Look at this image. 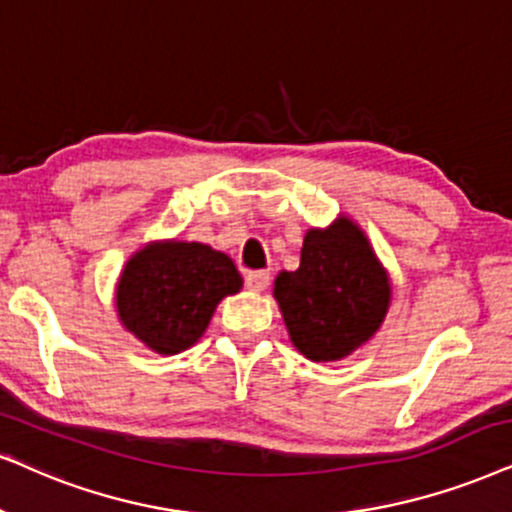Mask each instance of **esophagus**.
<instances>
[{"mask_svg":"<svg viewBox=\"0 0 512 512\" xmlns=\"http://www.w3.org/2000/svg\"><path fill=\"white\" fill-rule=\"evenodd\" d=\"M269 281H271L269 271H248V274H245V286L250 290H257V293L267 288Z\"/></svg>","mask_w":512,"mask_h":512,"instance_id":"obj_1","label":"esophagus"}]
</instances>
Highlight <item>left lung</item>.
<instances>
[{
	"instance_id": "obj_1",
	"label": "left lung",
	"mask_w": 512,
	"mask_h": 512,
	"mask_svg": "<svg viewBox=\"0 0 512 512\" xmlns=\"http://www.w3.org/2000/svg\"><path fill=\"white\" fill-rule=\"evenodd\" d=\"M274 297L290 340L312 361H338L378 331L390 283L349 219L304 236L300 269L276 276Z\"/></svg>"
}]
</instances>
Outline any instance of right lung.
I'll return each instance as SVG.
<instances>
[{
	"mask_svg": "<svg viewBox=\"0 0 512 512\" xmlns=\"http://www.w3.org/2000/svg\"><path fill=\"white\" fill-rule=\"evenodd\" d=\"M241 286L224 252L172 241L148 245L127 262L115 302L127 331L155 352L177 354L205 333L219 300Z\"/></svg>",
	"mask_w": 512,
	"mask_h": 512,
	"instance_id": "add662e5",
	"label": "right lung"
}]
</instances>
